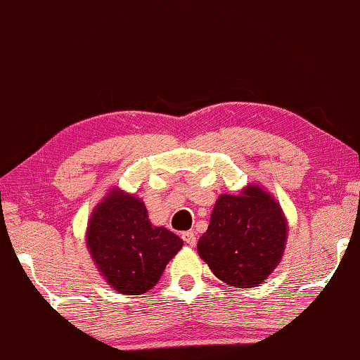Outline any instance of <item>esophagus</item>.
<instances>
[{
	"instance_id": "obj_1",
	"label": "esophagus",
	"mask_w": 360,
	"mask_h": 360,
	"mask_svg": "<svg viewBox=\"0 0 360 360\" xmlns=\"http://www.w3.org/2000/svg\"><path fill=\"white\" fill-rule=\"evenodd\" d=\"M181 238H184V242L190 247H193L195 243H197V235H195V232H192V230H190V232L181 233Z\"/></svg>"
}]
</instances>
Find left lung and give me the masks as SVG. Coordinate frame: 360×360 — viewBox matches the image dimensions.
I'll use <instances>...</instances> for the list:
<instances>
[{
    "mask_svg": "<svg viewBox=\"0 0 360 360\" xmlns=\"http://www.w3.org/2000/svg\"><path fill=\"white\" fill-rule=\"evenodd\" d=\"M287 235L281 203L259 184H248L238 195L217 198L197 250L221 282L252 288L267 281L281 264Z\"/></svg>",
    "mask_w": 360,
    "mask_h": 360,
    "instance_id": "8db88e82",
    "label": "left lung"
}]
</instances>
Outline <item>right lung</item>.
I'll use <instances>...</instances> for the list:
<instances>
[{
	"mask_svg": "<svg viewBox=\"0 0 360 360\" xmlns=\"http://www.w3.org/2000/svg\"><path fill=\"white\" fill-rule=\"evenodd\" d=\"M86 248L101 277L125 295L155 287L184 240L165 227H155L141 198L113 187L93 208Z\"/></svg>",
	"mask_w": 360,
	"mask_h": 360,
	"instance_id": "obj_1",
	"label": "right lung"
}]
</instances>
